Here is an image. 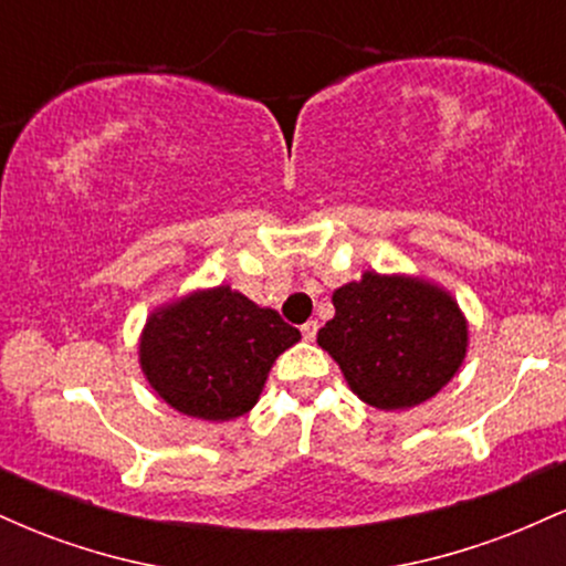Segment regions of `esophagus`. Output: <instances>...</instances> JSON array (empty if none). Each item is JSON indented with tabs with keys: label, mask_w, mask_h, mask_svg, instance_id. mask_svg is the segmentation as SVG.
<instances>
[{
	"label": "esophagus",
	"mask_w": 566,
	"mask_h": 566,
	"mask_svg": "<svg viewBox=\"0 0 566 566\" xmlns=\"http://www.w3.org/2000/svg\"><path fill=\"white\" fill-rule=\"evenodd\" d=\"M301 333H303V340L311 343L316 337V333H319V324H316V322H305L303 327H301Z\"/></svg>",
	"instance_id": "1"
}]
</instances>
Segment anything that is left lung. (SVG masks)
Segmentation results:
<instances>
[{
	"label": "left lung",
	"mask_w": 566,
	"mask_h": 566,
	"mask_svg": "<svg viewBox=\"0 0 566 566\" xmlns=\"http://www.w3.org/2000/svg\"><path fill=\"white\" fill-rule=\"evenodd\" d=\"M319 346L350 391L378 409H407L439 394L465 359L469 327L458 303L423 279L380 276L335 290Z\"/></svg>",
	"instance_id": "obj_1"
}]
</instances>
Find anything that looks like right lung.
Instances as JSON below:
<instances>
[{"label":"right lung","mask_w":566,"mask_h":566,"mask_svg":"<svg viewBox=\"0 0 566 566\" xmlns=\"http://www.w3.org/2000/svg\"><path fill=\"white\" fill-rule=\"evenodd\" d=\"M297 340L301 333L274 308L212 287L154 311L140 337V367L178 412L233 420L258 405L271 365Z\"/></svg>","instance_id":"1"}]
</instances>
